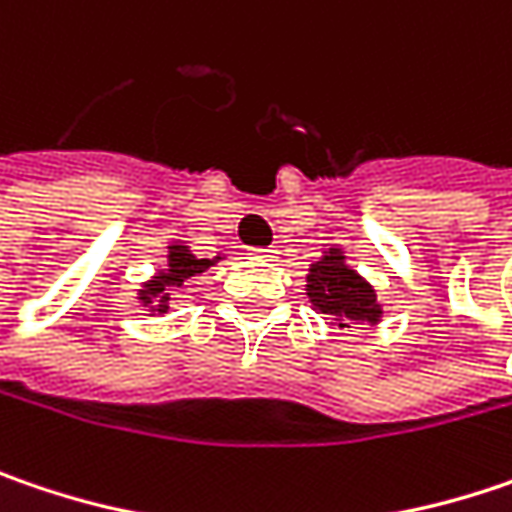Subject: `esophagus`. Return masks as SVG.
<instances>
[{"mask_svg": "<svg viewBox=\"0 0 512 512\" xmlns=\"http://www.w3.org/2000/svg\"><path fill=\"white\" fill-rule=\"evenodd\" d=\"M273 253H276L273 247H253V250H250L253 259H273Z\"/></svg>", "mask_w": 512, "mask_h": 512, "instance_id": "esophagus-1", "label": "esophagus"}]
</instances>
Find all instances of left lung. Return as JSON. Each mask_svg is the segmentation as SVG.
Returning a JSON list of instances; mask_svg holds the SVG:
<instances>
[{
  "label": "left lung",
  "mask_w": 512,
  "mask_h": 512,
  "mask_svg": "<svg viewBox=\"0 0 512 512\" xmlns=\"http://www.w3.org/2000/svg\"><path fill=\"white\" fill-rule=\"evenodd\" d=\"M308 299L320 314H328L340 328H351L357 322L380 320V305L374 288L357 270L345 265L340 250H328L308 273Z\"/></svg>",
  "instance_id": "obj_1"
}]
</instances>
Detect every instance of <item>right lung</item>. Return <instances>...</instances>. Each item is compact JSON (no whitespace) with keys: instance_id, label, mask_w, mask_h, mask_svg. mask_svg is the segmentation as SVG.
I'll list each match as a JSON object with an SVG mask.
<instances>
[{"instance_id":"obj_1","label":"right lung","mask_w":512,"mask_h":512,"mask_svg":"<svg viewBox=\"0 0 512 512\" xmlns=\"http://www.w3.org/2000/svg\"><path fill=\"white\" fill-rule=\"evenodd\" d=\"M221 256L216 259H195L190 250H187V244H172L169 247V268L167 273H158L146 288L141 291V299L143 305H149V302H155V296H158V305H155V311L158 314H167V302H169V294L167 288L169 285H175V288H181L190 276L195 273H204L207 268H213Z\"/></svg>"}]
</instances>
